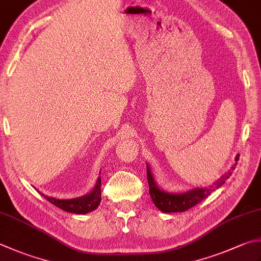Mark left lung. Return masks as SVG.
Segmentation results:
<instances>
[{
    "mask_svg": "<svg viewBox=\"0 0 261 261\" xmlns=\"http://www.w3.org/2000/svg\"><path fill=\"white\" fill-rule=\"evenodd\" d=\"M240 155L236 157V164L232 166L231 170L225 173L223 176L218 178L217 181L213 183L209 187H201V188H193L191 190L186 192H168L164 189L158 187L155 181L154 175L151 173V168L148 163H146L147 166V180L148 185H149V195L151 197L152 202L155 206L160 209L163 213H181L186 212L189 208L196 206L198 202H200L203 199L207 198L212 192H214L222 187L227 178L232 175V171L236 168L237 163L239 161Z\"/></svg>",
    "mask_w": 261,
    "mask_h": 261,
    "instance_id": "1",
    "label": "left lung"
}]
</instances>
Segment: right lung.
Segmentation results:
<instances>
[{"instance_id": "add662e5", "label": "right lung", "mask_w": 261, "mask_h": 261, "mask_svg": "<svg viewBox=\"0 0 261 261\" xmlns=\"http://www.w3.org/2000/svg\"><path fill=\"white\" fill-rule=\"evenodd\" d=\"M100 174V172H99ZM100 176L97 178L96 185L93 190L87 195L79 197V198H73V199H56L54 197H48L45 196L44 193L39 192L46 200L53 203L54 206L59 207L64 212L72 213V214H88L90 212L95 211L96 208H98L100 205L101 200V190H100ZM37 190V189H36Z\"/></svg>"}]
</instances>
